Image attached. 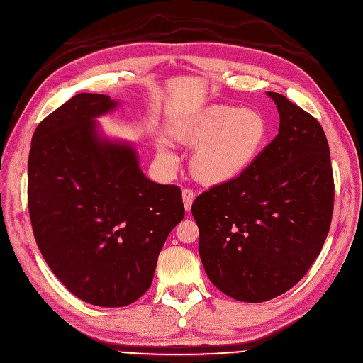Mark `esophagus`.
Wrapping results in <instances>:
<instances>
[{"label": "esophagus", "instance_id": "obj_1", "mask_svg": "<svg viewBox=\"0 0 363 363\" xmlns=\"http://www.w3.org/2000/svg\"><path fill=\"white\" fill-rule=\"evenodd\" d=\"M194 197H196V194H194V191L193 190H190V189H185L184 191H182V202H184V206H185V211H191V205H193V202H194Z\"/></svg>", "mask_w": 363, "mask_h": 363}]
</instances>
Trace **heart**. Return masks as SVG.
Masks as SVG:
<instances>
[{
    "label": "heart",
    "mask_w": 363,
    "mask_h": 363,
    "mask_svg": "<svg viewBox=\"0 0 363 363\" xmlns=\"http://www.w3.org/2000/svg\"><path fill=\"white\" fill-rule=\"evenodd\" d=\"M170 139L189 147L193 178L206 186L233 182L252 166L267 136L264 118L254 109L211 104L178 118L169 128ZM161 160H172L164 145H157Z\"/></svg>",
    "instance_id": "1"
}]
</instances>
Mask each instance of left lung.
<instances>
[{"label":"left lung","instance_id":"left-lung-1","mask_svg":"<svg viewBox=\"0 0 363 363\" xmlns=\"http://www.w3.org/2000/svg\"><path fill=\"white\" fill-rule=\"evenodd\" d=\"M277 138L233 182L191 206L199 254L211 283L240 302L290 290L323 247L333 212V174L318 121L278 92Z\"/></svg>","mask_w":363,"mask_h":363}]
</instances>
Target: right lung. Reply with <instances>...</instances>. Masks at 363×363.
<instances>
[{"mask_svg": "<svg viewBox=\"0 0 363 363\" xmlns=\"http://www.w3.org/2000/svg\"><path fill=\"white\" fill-rule=\"evenodd\" d=\"M116 100L82 92L38 124L28 209L40 252L84 302L115 308L150 289L158 254L185 216L177 185L147 179L134 146L104 138L96 118Z\"/></svg>", "mask_w": 363, "mask_h": 363, "instance_id": "1", "label": "right lung"}]
</instances>
